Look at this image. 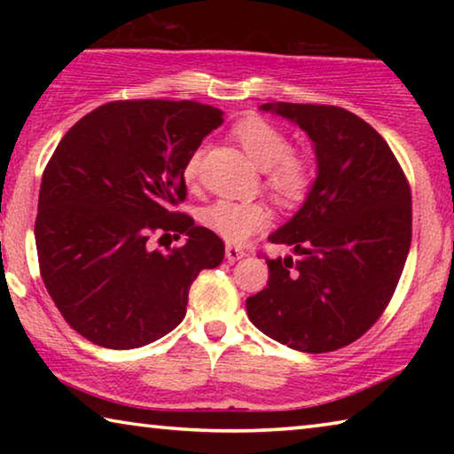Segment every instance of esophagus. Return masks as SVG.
Wrapping results in <instances>:
<instances>
[{"instance_id":"obj_1","label":"esophagus","mask_w":454,"mask_h":454,"mask_svg":"<svg viewBox=\"0 0 454 454\" xmlns=\"http://www.w3.org/2000/svg\"><path fill=\"white\" fill-rule=\"evenodd\" d=\"M244 256H246V250H242L240 246H232V244L226 246V258L230 262H236V260H240Z\"/></svg>"}]
</instances>
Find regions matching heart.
I'll return each instance as SVG.
<instances>
[{"label": "heart", "instance_id": "b5f03b06", "mask_svg": "<svg viewBox=\"0 0 454 454\" xmlns=\"http://www.w3.org/2000/svg\"><path fill=\"white\" fill-rule=\"evenodd\" d=\"M246 153L254 160L260 170L266 172V182L276 194L296 200L310 184V166L302 156L290 152V140L278 128L262 118H246L234 128ZM202 150H196L184 168L188 182H194L200 170ZM270 216L264 206L238 200H218L204 212V222L212 232L228 242H244L258 230H262Z\"/></svg>", "mask_w": 454, "mask_h": 454}]
</instances>
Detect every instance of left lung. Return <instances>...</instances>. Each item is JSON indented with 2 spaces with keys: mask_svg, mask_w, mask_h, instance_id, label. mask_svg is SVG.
<instances>
[{
  "mask_svg": "<svg viewBox=\"0 0 454 454\" xmlns=\"http://www.w3.org/2000/svg\"><path fill=\"white\" fill-rule=\"evenodd\" d=\"M309 136L317 178L298 212L268 236L298 256L266 260L268 288L246 301L260 333L301 352H330L371 328L395 294L412 236L411 190L388 144L336 106L264 104Z\"/></svg>",
  "mask_w": 454,
  "mask_h": 454,
  "instance_id": "1",
  "label": "left lung"
}]
</instances>
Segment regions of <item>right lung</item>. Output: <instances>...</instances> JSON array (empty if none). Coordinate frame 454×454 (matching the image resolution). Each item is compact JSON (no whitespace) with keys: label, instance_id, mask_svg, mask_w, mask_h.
Segmentation results:
<instances>
[{"label":"right lung","instance_id":"obj_1","mask_svg":"<svg viewBox=\"0 0 454 454\" xmlns=\"http://www.w3.org/2000/svg\"><path fill=\"white\" fill-rule=\"evenodd\" d=\"M222 118L188 99L110 102L61 137L42 178L35 246L51 301L90 342L129 350L172 333L190 284L224 260L212 230L172 212L186 198V162ZM156 229L187 238L160 253Z\"/></svg>","mask_w":454,"mask_h":454}]
</instances>
